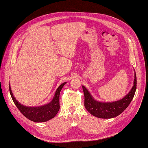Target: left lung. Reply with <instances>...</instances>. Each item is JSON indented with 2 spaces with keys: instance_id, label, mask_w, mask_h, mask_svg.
<instances>
[{
  "instance_id": "obj_1",
  "label": "left lung",
  "mask_w": 148,
  "mask_h": 148,
  "mask_svg": "<svg viewBox=\"0 0 148 148\" xmlns=\"http://www.w3.org/2000/svg\"><path fill=\"white\" fill-rule=\"evenodd\" d=\"M136 75L134 71V79L131 90L123 98L114 102H99L93 98L87 89L83 85L85 95L84 106L92 116L101 119H110L118 116L125 110L134 96L136 90Z\"/></svg>"
}]
</instances>
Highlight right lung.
Segmentation results:
<instances>
[{
	"label": "right lung",
	"instance_id": "obj_1",
	"mask_svg": "<svg viewBox=\"0 0 148 148\" xmlns=\"http://www.w3.org/2000/svg\"><path fill=\"white\" fill-rule=\"evenodd\" d=\"M66 82L60 85L56 89L52 100L45 105L38 107H29L21 104L14 97L9 84V92L13 102L21 112L31 121L43 122L48 121L56 116L60 110V93Z\"/></svg>",
	"mask_w": 148,
	"mask_h": 148
}]
</instances>
